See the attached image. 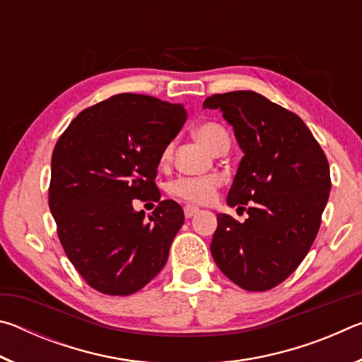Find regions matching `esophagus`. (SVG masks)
Listing matches in <instances>:
<instances>
[{
	"instance_id": "obj_1",
	"label": "esophagus",
	"mask_w": 362,
	"mask_h": 362,
	"mask_svg": "<svg viewBox=\"0 0 362 362\" xmlns=\"http://www.w3.org/2000/svg\"><path fill=\"white\" fill-rule=\"evenodd\" d=\"M198 212H199V209H198V207H194V206H187L185 209H183V214H185L187 218H192Z\"/></svg>"
}]
</instances>
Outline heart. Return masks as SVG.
Returning <instances> with one entry per match:
<instances>
[{
  "label": "heart",
  "mask_w": 362,
  "mask_h": 362,
  "mask_svg": "<svg viewBox=\"0 0 362 362\" xmlns=\"http://www.w3.org/2000/svg\"><path fill=\"white\" fill-rule=\"evenodd\" d=\"M194 139L198 140L201 145H204L207 150L212 153L216 151L220 145L225 142H230L228 134L222 126L217 122H203L193 131ZM170 156H173V148L170 145L166 146L161 155V161L168 163ZM220 185V180L217 177H199V179H179L173 183L170 192H173L177 198H180L187 203L192 204H206L214 198L217 192V187Z\"/></svg>",
  "instance_id": "b5f03b06"
}]
</instances>
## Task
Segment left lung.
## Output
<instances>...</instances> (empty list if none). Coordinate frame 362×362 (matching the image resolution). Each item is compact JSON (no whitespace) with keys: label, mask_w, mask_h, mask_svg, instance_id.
<instances>
[{"label":"left lung","mask_w":362,"mask_h":362,"mask_svg":"<svg viewBox=\"0 0 362 362\" xmlns=\"http://www.w3.org/2000/svg\"><path fill=\"white\" fill-rule=\"evenodd\" d=\"M233 126L244 156L226 204L246 222L217 214L211 252L226 278L262 292L291 276L313 244L330 192L327 158L296 113L252 90L207 97Z\"/></svg>","instance_id":"left-lung-1"}]
</instances>
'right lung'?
<instances>
[{
  "instance_id": "add662e5",
  "label": "right lung",
  "mask_w": 362,
  "mask_h": 362,
  "mask_svg": "<svg viewBox=\"0 0 362 362\" xmlns=\"http://www.w3.org/2000/svg\"><path fill=\"white\" fill-rule=\"evenodd\" d=\"M185 121L182 103L118 94L83 110L57 140L49 209L66 257L95 291L129 296L166 265L182 207L164 199L146 220L132 203L155 199L161 155Z\"/></svg>"
}]
</instances>
